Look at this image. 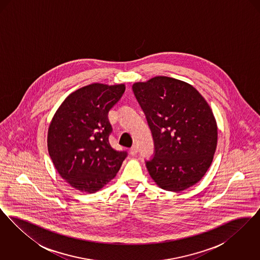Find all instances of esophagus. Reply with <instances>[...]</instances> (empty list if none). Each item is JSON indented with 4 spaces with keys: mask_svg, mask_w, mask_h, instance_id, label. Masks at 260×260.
Here are the masks:
<instances>
[{
    "mask_svg": "<svg viewBox=\"0 0 260 260\" xmlns=\"http://www.w3.org/2000/svg\"><path fill=\"white\" fill-rule=\"evenodd\" d=\"M137 152H138V147L136 145H134L132 148L129 149V153L132 156H136Z\"/></svg>",
    "mask_w": 260,
    "mask_h": 260,
    "instance_id": "34e87169",
    "label": "esophagus"
}]
</instances>
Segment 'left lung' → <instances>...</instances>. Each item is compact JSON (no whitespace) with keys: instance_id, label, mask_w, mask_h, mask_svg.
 I'll return each instance as SVG.
<instances>
[{"instance_id":"1","label":"left lung","mask_w":260,"mask_h":260,"mask_svg":"<svg viewBox=\"0 0 260 260\" xmlns=\"http://www.w3.org/2000/svg\"><path fill=\"white\" fill-rule=\"evenodd\" d=\"M133 90L154 140V155L145 160L151 177L167 191L196 184L217 144L216 122L207 101L195 87L169 77L136 83Z\"/></svg>"}]
</instances>
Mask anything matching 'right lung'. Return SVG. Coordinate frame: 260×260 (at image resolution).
<instances>
[{
	"mask_svg": "<svg viewBox=\"0 0 260 260\" xmlns=\"http://www.w3.org/2000/svg\"><path fill=\"white\" fill-rule=\"evenodd\" d=\"M124 85L92 84L71 93L52 118L48 148L52 162L70 185L94 193L116 176L126 151L113 148L108 113Z\"/></svg>",
	"mask_w": 260,
	"mask_h": 260,
	"instance_id": "add662e5",
	"label": "right lung"
}]
</instances>
